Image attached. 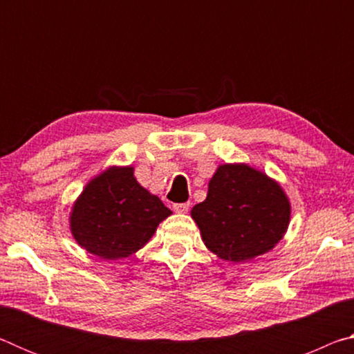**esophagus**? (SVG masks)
Returning <instances> with one entry per match:
<instances>
[{
  "label": "esophagus",
  "instance_id": "esophagus-1",
  "mask_svg": "<svg viewBox=\"0 0 354 354\" xmlns=\"http://www.w3.org/2000/svg\"><path fill=\"white\" fill-rule=\"evenodd\" d=\"M189 209H190V203H176V205H173V211L178 214L189 212Z\"/></svg>",
  "mask_w": 354,
  "mask_h": 354
}]
</instances>
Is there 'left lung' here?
<instances>
[{
  "mask_svg": "<svg viewBox=\"0 0 354 354\" xmlns=\"http://www.w3.org/2000/svg\"><path fill=\"white\" fill-rule=\"evenodd\" d=\"M203 242L220 259L243 262L270 251L289 226L290 203L278 183L245 164L220 165L207 196L192 209Z\"/></svg>",
  "mask_w": 354,
  "mask_h": 354,
  "instance_id": "left-lung-1",
  "label": "left lung"
}]
</instances>
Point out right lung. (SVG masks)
Masks as SVG:
<instances>
[{
  "label": "right lung",
  "instance_id": "add662e5",
  "mask_svg": "<svg viewBox=\"0 0 354 354\" xmlns=\"http://www.w3.org/2000/svg\"><path fill=\"white\" fill-rule=\"evenodd\" d=\"M171 211L136 181L133 167H111L93 178L70 215L71 234L101 259H123L140 250Z\"/></svg>",
  "mask_w": 354,
  "mask_h": 354
}]
</instances>
